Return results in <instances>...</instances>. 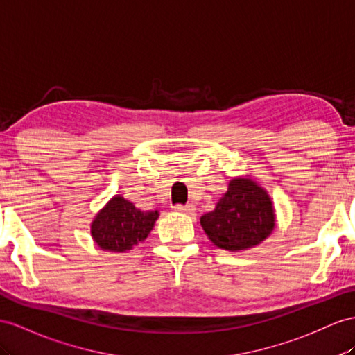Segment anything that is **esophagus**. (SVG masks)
Masks as SVG:
<instances>
[{"label":"esophagus","instance_id":"1","mask_svg":"<svg viewBox=\"0 0 355 355\" xmlns=\"http://www.w3.org/2000/svg\"><path fill=\"white\" fill-rule=\"evenodd\" d=\"M174 210L178 211V213H186V214H190L193 216L195 214V207L192 204H187V205H174Z\"/></svg>","mask_w":355,"mask_h":355}]
</instances>
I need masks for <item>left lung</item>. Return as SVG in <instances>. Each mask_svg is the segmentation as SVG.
Wrapping results in <instances>:
<instances>
[{
	"label": "left lung",
	"instance_id": "1",
	"mask_svg": "<svg viewBox=\"0 0 355 355\" xmlns=\"http://www.w3.org/2000/svg\"><path fill=\"white\" fill-rule=\"evenodd\" d=\"M201 226L214 246L244 250L268 237L276 226V214L267 190L257 181L232 178L214 210L201 217Z\"/></svg>",
	"mask_w": 355,
	"mask_h": 355
}]
</instances>
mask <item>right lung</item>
Returning a JSON list of instances; mask_svg holds the SVG:
<instances>
[{
	"label": "right lung",
	"instance_id": "right-lung-1",
	"mask_svg": "<svg viewBox=\"0 0 355 355\" xmlns=\"http://www.w3.org/2000/svg\"><path fill=\"white\" fill-rule=\"evenodd\" d=\"M159 211H141L116 195L97 213L91 223V237L102 250L127 252L148 237Z\"/></svg>",
	"mask_w": 355,
	"mask_h": 355
}]
</instances>
